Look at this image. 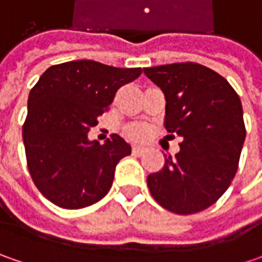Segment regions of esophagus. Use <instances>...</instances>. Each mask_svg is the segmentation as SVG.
Masks as SVG:
<instances>
[{
  "mask_svg": "<svg viewBox=\"0 0 262 262\" xmlns=\"http://www.w3.org/2000/svg\"><path fill=\"white\" fill-rule=\"evenodd\" d=\"M146 151V148L144 147H141V146H134L133 147V153L136 155V156H141L143 153Z\"/></svg>",
  "mask_w": 262,
  "mask_h": 262,
  "instance_id": "34e87169",
  "label": "esophagus"
}]
</instances>
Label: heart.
Masks as SVG:
<instances>
[{
    "instance_id": "obj_1",
    "label": "heart",
    "mask_w": 262,
    "mask_h": 262,
    "mask_svg": "<svg viewBox=\"0 0 262 262\" xmlns=\"http://www.w3.org/2000/svg\"><path fill=\"white\" fill-rule=\"evenodd\" d=\"M144 129L143 128H134V129H131L129 131V136H131V138H136V140H138V138H143L144 137Z\"/></svg>"
}]
</instances>
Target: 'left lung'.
Here are the masks:
<instances>
[{
    "instance_id": "1",
    "label": "left lung",
    "mask_w": 262,
    "mask_h": 262,
    "mask_svg": "<svg viewBox=\"0 0 262 262\" xmlns=\"http://www.w3.org/2000/svg\"><path fill=\"white\" fill-rule=\"evenodd\" d=\"M166 97L163 125L184 140L175 159L147 176L153 198L176 214H195L226 192L245 141L242 103L225 77L196 62L144 68Z\"/></svg>"
}]
</instances>
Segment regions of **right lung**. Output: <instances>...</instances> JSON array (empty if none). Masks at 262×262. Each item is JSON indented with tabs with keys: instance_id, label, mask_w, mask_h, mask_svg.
Instances as JSON below:
<instances>
[{
	"instance_id": "add662e5",
	"label": "right lung",
	"mask_w": 262,
	"mask_h": 262,
	"mask_svg": "<svg viewBox=\"0 0 262 262\" xmlns=\"http://www.w3.org/2000/svg\"><path fill=\"white\" fill-rule=\"evenodd\" d=\"M141 73L80 59L49 67L32 87L23 124L26 160L33 184L51 203L78 210L107 194L116 163L131 147L118 134L105 144L89 141L87 134L116 92Z\"/></svg>"
}]
</instances>
